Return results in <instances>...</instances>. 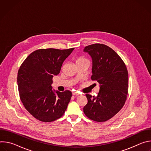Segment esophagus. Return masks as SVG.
<instances>
[{"mask_svg": "<svg viewBox=\"0 0 151 151\" xmlns=\"http://www.w3.org/2000/svg\"><path fill=\"white\" fill-rule=\"evenodd\" d=\"M72 95L73 96H79V93L76 92V91H73L72 92Z\"/></svg>", "mask_w": 151, "mask_h": 151, "instance_id": "obj_1", "label": "esophagus"}]
</instances>
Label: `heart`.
<instances>
[{"label":"heart","mask_w":151,"mask_h":151,"mask_svg":"<svg viewBox=\"0 0 151 151\" xmlns=\"http://www.w3.org/2000/svg\"><path fill=\"white\" fill-rule=\"evenodd\" d=\"M84 59L85 58H79L78 59V60H84Z\"/></svg>","instance_id":"b5f03b06"}]
</instances>
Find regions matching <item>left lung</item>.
Segmentation results:
<instances>
[{
  "label": "left lung",
  "instance_id": "obj_1",
  "mask_svg": "<svg viewBox=\"0 0 151 151\" xmlns=\"http://www.w3.org/2000/svg\"><path fill=\"white\" fill-rule=\"evenodd\" d=\"M83 52L92 58L91 79L100 84L97 97L86 94L88 103L83 107V112L94 121H106L125 104L128 88V71L120 57L108 46L93 44L86 47Z\"/></svg>",
  "mask_w": 151,
  "mask_h": 151
}]
</instances>
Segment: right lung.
I'll list each match as a JSON object with an SVG mask.
<instances>
[{
    "label": "right lung",
    "instance_id": "obj_1",
    "mask_svg": "<svg viewBox=\"0 0 151 151\" xmlns=\"http://www.w3.org/2000/svg\"><path fill=\"white\" fill-rule=\"evenodd\" d=\"M74 48L40 49L31 53L20 66L17 84L21 101L36 119L52 122L61 118L72 92L52 90V78L60 73L63 63Z\"/></svg>",
    "mask_w": 151,
    "mask_h": 151
}]
</instances>
